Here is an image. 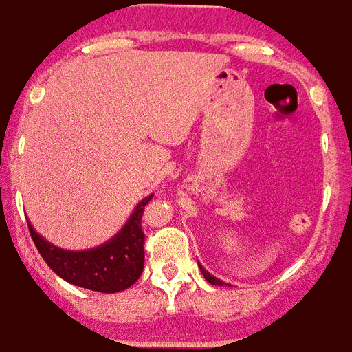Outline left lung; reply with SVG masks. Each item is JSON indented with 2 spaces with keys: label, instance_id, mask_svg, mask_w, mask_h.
<instances>
[{
  "label": "left lung",
  "instance_id": "left-lung-1",
  "mask_svg": "<svg viewBox=\"0 0 352 352\" xmlns=\"http://www.w3.org/2000/svg\"><path fill=\"white\" fill-rule=\"evenodd\" d=\"M201 270H202V267H201ZM202 275H204V278L208 280L210 284H213V285H224V282H222V280L215 278V276L210 275V273H208V271H206V270H202Z\"/></svg>",
  "mask_w": 352,
  "mask_h": 352
}]
</instances>
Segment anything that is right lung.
Segmentation results:
<instances>
[{
	"label": "right lung",
	"instance_id": "obj_1",
	"mask_svg": "<svg viewBox=\"0 0 352 352\" xmlns=\"http://www.w3.org/2000/svg\"><path fill=\"white\" fill-rule=\"evenodd\" d=\"M148 199L137 206L130 221L110 242L88 251H65L48 244L28 224L39 255L48 267L70 284L92 289L97 293H117L128 289L144 270V231L142 211L151 201Z\"/></svg>",
	"mask_w": 352,
	"mask_h": 352
}]
</instances>
